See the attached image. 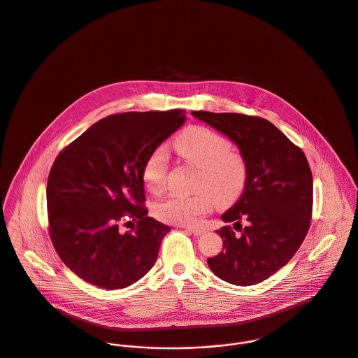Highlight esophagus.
<instances>
[{
    "instance_id": "1",
    "label": "esophagus",
    "mask_w": 358,
    "mask_h": 358,
    "mask_svg": "<svg viewBox=\"0 0 358 358\" xmlns=\"http://www.w3.org/2000/svg\"><path fill=\"white\" fill-rule=\"evenodd\" d=\"M188 232H191V234H194L195 236H200V235H203V234H206V229L204 228H198V227H184Z\"/></svg>"
}]
</instances>
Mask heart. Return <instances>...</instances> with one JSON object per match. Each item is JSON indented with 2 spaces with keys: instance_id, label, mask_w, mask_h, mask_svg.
Wrapping results in <instances>:
<instances>
[{
  "instance_id": "1",
  "label": "heart",
  "mask_w": 358,
  "mask_h": 358,
  "mask_svg": "<svg viewBox=\"0 0 358 358\" xmlns=\"http://www.w3.org/2000/svg\"><path fill=\"white\" fill-rule=\"evenodd\" d=\"M177 154L199 169L198 189L195 195H170L155 206L157 217L180 225H195L211 211L214 204L229 206L245 189L248 167L243 155L231 150V141L220 133L204 127L191 126L174 141ZM167 155L159 147L144 162L141 178L144 187L158 195L166 184Z\"/></svg>"
}]
</instances>
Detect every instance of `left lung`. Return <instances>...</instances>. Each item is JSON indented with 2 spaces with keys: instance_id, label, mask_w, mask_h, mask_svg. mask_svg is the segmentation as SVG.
I'll list each match as a JSON object with an SVG mask.
<instances>
[{
  "instance_id": "1",
  "label": "left lung",
  "mask_w": 358,
  "mask_h": 358,
  "mask_svg": "<svg viewBox=\"0 0 358 358\" xmlns=\"http://www.w3.org/2000/svg\"><path fill=\"white\" fill-rule=\"evenodd\" d=\"M192 115L228 136L248 167L243 195L221 217L242 234L236 236L231 225L217 231L224 247L207 259L208 268L231 284H258L294 257L309 231L310 166L302 150L269 120L234 113L192 111Z\"/></svg>"
}]
</instances>
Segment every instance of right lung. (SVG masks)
Wrapping results in <instances>:
<instances>
[{
  "label": "right lung",
  "mask_w": 358,
  "mask_h": 358,
  "mask_svg": "<svg viewBox=\"0 0 358 358\" xmlns=\"http://www.w3.org/2000/svg\"><path fill=\"white\" fill-rule=\"evenodd\" d=\"M184 122L182 110L110 115L57 155L46 185L48 229L78 278L120 289L154 266L170 227L147 215L141 170ZM126 216L136 227L123 234L119 225Z\"/></svg>",
  "instance_id": "obj_1"
}]
</instances>
